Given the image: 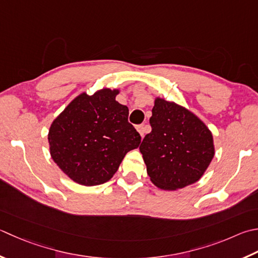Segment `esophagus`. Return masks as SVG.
<instances>
[{
	"instance_id": "esophagus-1",
	"label": "esophagus",
	"mask_w": 258,
	"mask_h": 258,
	"mask_svg": "<svg viewBox=\"0 0 258 258\" xmlns=\"http://www.w3.org/2000/svg\"><path fill=\"white\" fill-rule=\"evenodd\" d=\"M146 130H148V125L142 124V125L138 126V131H139V133H140L141 138H142V139L144 138V134L146 133Z\"/></svg>"
}]
</instances>
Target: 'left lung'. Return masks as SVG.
Segmentation results:
<instances>
[{"instance_id":"1","label":"left lung","mask_w":258,"mask_h":258,"mask_svg":"<svg viewBox=\"0 0 258 258\" xmlns=\"http://www.w3.org/2000/svg\"><path fill=\"white\" fill-rule=\"evenodd\" d=\"M140 151L152 182L176 190L197 182L214 158L211 132L188 109L156 98Z\"/></svg>"}]
</instances>
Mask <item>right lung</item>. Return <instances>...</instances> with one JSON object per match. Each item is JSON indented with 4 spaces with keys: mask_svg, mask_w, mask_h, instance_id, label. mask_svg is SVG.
<instances>
[{
    "mask_svg": "<svg viewBox=\"0 0 258 258\" xmlns=\"http://www.w3.org/2000/svg\"><path fill=\"white\" fill-rule=\"evenodd\" d=\"M118 90L103 89L76 97L53 120L50 153L70 179L83 185L108 181L141 135L128 123L127 106L116 102Z\"/></svg>",
    "mask_w": 258,
    "mask_h": 258,
    "instance_id": "right-lung-1",
    "label": "right lung"
}]
</instances>
